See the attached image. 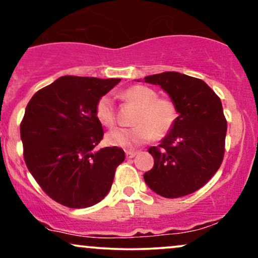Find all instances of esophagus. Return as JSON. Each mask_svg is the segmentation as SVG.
I'll list each match as a JSON object with an SVG mask.
<instances>
[{"label": "esophagus", "instance_id": "esophagus-1", "mask_svg": "<svg viewBox=\"0 0 258 258\" xmlns=\"http://www.w3.org/2000/svg\"><path fill=\"white\" fill-rule=\"evenodd\" d=\"M136 154H138V152H135V151H126L125 152V155H126V158H128V159L134 158Z\"/></svg>", "mask_w": 258, "mask_h": 258}]
</instances>
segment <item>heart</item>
<instances>
[{
    "instance_id": "obj_1",
    "label": "heart",
    "mask_w": 258,
    "mask_h": 258,
    "mask_svg": "<svg viewBox=\"0 0 258 258\" xmlns=\"http://www.w3.org/2000/svg\"><path fill=\"white\" fill-rule=\"evenodd\" d=\"M120 97L139 107L133 128H114L107 133V144L120 148H136L153 138L163 139L171 133L178 118L177 105L170 98L158 97L157 91L144 85L124 90ZM95 117L105 126L116 123V109L112 98L104 94L95 104Z\"/></svg>"
}]
</instances>
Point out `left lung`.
Masks as SVG:
<instances>
[{
    "mask_svg": "<svg viewBox=\"0 0 258 258\" xmlns=\"http://www.w3.org/2000/svg\"><path fill=\"white\" fill-rule=\"evenodd\" d=\"M145 82L160 86L178 109L170 134L148 149L154 166L144 174L145 182L166 199L195 192L224 159L227 120L220 98L203 80L177 72L146 76Z\"/></svg>",
    "mask_w": 258,
    "mask_h": 258,
    "instance_id": "8db88e82",
    "label": "left lung"
}]
</instances>
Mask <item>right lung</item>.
I'll list each match as a JSON object with an SVG mask.
<instances>
[{
	"label": "right lung",
	"instance_id": "1",
	"mask_svg": "<svg viewBox=\"0 0 258 258\" xmlns=\"http://www.w3.org/2000/svg\"><path fill=\"white\" fill-rule=\"evenodd\" d=\"M120 79L66 75L28 101L20 124L26 166L53 201L69 208L100 202L125 154L119 147L93 152L104 136L95 104Z\"/></svg>",
	"mask_w": 258,
	"mask_h": 258
}]
</instances>
